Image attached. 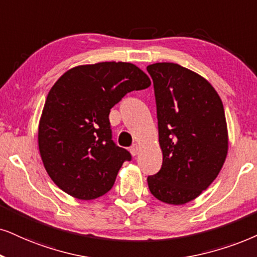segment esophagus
Here are the masks:
<instances>
[{
    "instance_id": "1",
    "label": "esophagus",
    "mask_w": 257,
    "mask_h": 257,
    "mask_svg": "<svg viewBox=\"0 0 257 257\" xmlns=\"http://www.w3.org/2000/svg\"><path fill=\"white\" fill-rule=\"evenodd\" d=\"M131 153H132V155L133 157H135V155H138V153H139V145L138 144H134L131 147Z\"/></svg>"
}]
</instances>
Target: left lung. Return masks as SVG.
Masks as SVG:
<instances>
[{"label": "left lung", "mask_w": 257, "mask_h": 257, "mask_svg": "<svg viewBox=\"0 0 257 257\" xmlns=\"http://www.w3.org/2000/svg\"><path fill=\"white\" fill-rule=\"evenodd\" d=\"M154 85L162 166L147 178L151 193L172 205L193 200L210 186L228 154L223 103L213 86L173 63L147 66Z\"/></svg>", "instance_id": "obj_1"}]
</instances>
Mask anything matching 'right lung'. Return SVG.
Segmentation results:
<instances>
[{
    "label": "right lung",
    "mask_w": 257,
    "mask_h": 257,
    "mask_svg": "<svg viewBox=\"0 0 257 257\" xmlns=\"http://www.w3.org/2000/svg\"><path fill=\"white\" fill-rule=\"evenodd\" d=\"M151 79L131 63L105 61L65 72L48 92L39 123V151L64 192L90 200L111 190L132 155L112 141L110 109Z\"/></svg>",
    "instance_id": "obj_1"
}]
</instances>
